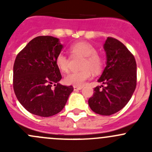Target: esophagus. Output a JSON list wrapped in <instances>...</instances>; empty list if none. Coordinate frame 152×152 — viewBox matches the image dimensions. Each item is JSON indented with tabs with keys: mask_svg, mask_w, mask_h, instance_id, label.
Returning a JSON list of instances; mask_svg holds the SVG:
<instances>
[{
	"mask_svg": "<svg viewBox=\"0 0 152 152\" xmlns=\"http://www.w3.org/2000/svg\"><path fill=\"white\" fill-rule=\"evenodd\" d=\"M82 89V87H78V86H74L73 87V90H74V91H77V90H80Z\"/></svg>",
	"mask_w": 152,
	"mask_h": 152,
	"instance_id": "esophagus-1",
	"label": "esophagus"
}]
</instances>
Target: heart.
<instances>
[{
	"label": "heart",
	"mask_w": 152,
	"mask_h": 152,
	"mask_svg": "<svg viewBox=\"0 0 152 152\" xmlns=\"http://www.w3.org/2000/svg\"><path fill=\"white\" fill-rule=\"evenodd\" d=\"M70 53L72 56H84L79 71L71 72L64 78L66 85L82 86L91 76L92 72L99 73L102 67V59L96 53V50L93 45L87 42L80 41L75 42L70 47ZM70 59L64 53H60L56 58V65L63 73L69 70Z\"/></svg>",
	"instance_id": "obj_1"
}]
</instances>
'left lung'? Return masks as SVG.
Instances as JSON below:
<instances>
[{
    "instance_id": "8db88e82",
    "label": "left lung",
    "mask_w": 152,
    "mask_h": 152,
    "mask_svg": "<svg viewBox=\"0 0 152 152\" xmlns=\"http://www.w3.org/2000/svg\"><path fill=\"white\" fill-rule=\"evenodd\" d=\"M106 67L88 100L90 109L102 115H110L123 109L132 96L137 84V65L134 56L118 39L107 37L104 44Z\"/></svg>"
}]
</instances>
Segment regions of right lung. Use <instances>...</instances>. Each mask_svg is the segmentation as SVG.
Instances as JSON below:
<instances>
[{
	"instance_id": "obj_1",
	"label": "right lung",
	"mask_w": 152,
	"mask_h": 152,
	"mask_svg": "<svg viewBox=\"0 0 152 152\" xmlns=\"http://www.w3.org/2000/svg\"><path fill=\"white\" fill-rule=\"evenodd\" d=\"M63 45L58 38H34L20 52L13 67V87L16 97L29 113L41 117L62 111L73 92L72 86L59 83L62 79L56 58ZM53 85L54 88H52Z\"/></svg>"
}]
</instances>
